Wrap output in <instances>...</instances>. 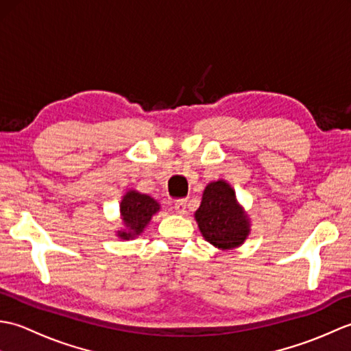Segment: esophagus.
<instances>
[{
    "instance_id": "obj_1",
    "label": "esophagus",
    "mask_w": 351,
    "mask_h": 351,
    "mask_svg": "<svg viewBox=\"0 0 351 351\" xmlns=\"http://www.w3.org/2000/svg\"><path fill=\"white\" fill-rule=\"evenodd\" d=\"M173 208H175V213L176 214H185V210H187V199L176 200Z\"/></svg>"
}]
</instances>
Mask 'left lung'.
Wrapping results in <instances>:
<instances>
[{
  "mask_svg": "<svg viewBox=\"0 0 351 351\" xmlns=\"http://www.w3.org/2000/svg\"><path fill=\"white\" fill-rule=\"evenodd\" d=\"M200 232L219 249H234L249 234V220L237 205L235 193L225 181L211 182L196 211Z\"/></svg>",
  "mask_w": 351,
  "mask_h": 351,
  "instance_id": "1",
  "label": "left lung"
}]
</instances>
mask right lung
<instances>
[{
  "label": "right lung",
  "mask_w": 351,
  "mask_h": 351,
  "mask_svg": "<svg viewBox=\"0 0 351 351\" xmlns=\"http://www.w3.org/2000/svg\"><path fill=\"white\" fill-rule=\"evenodd\" d=\"M160 210V205L156 200L146 195H140L137 191H128L123 196L121 204V213L126 230L119 232V237L123 240H130L143 232L145 226L151 221L152 215Z\"/></svg>",
  "instance_id": "right-lung-1"
}]
</instances>
